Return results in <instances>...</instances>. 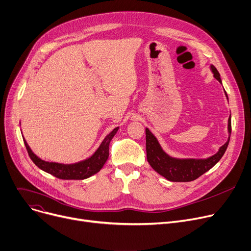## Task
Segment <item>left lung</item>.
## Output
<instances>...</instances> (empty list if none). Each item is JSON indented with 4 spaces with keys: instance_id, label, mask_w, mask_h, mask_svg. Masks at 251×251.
Wrapping results in <instances>:
<instances>
[{
    "instance_id": "1",
    "label": "left lung",
    "mask_w": 251,
    "mask_h": 251,
    "mask_svg": "<svg viewBox=\"0 0 251 251\" xmlns=\"http://www.w3.org/2000/svg\"><path fill=\"white\" fill-rule=\"evenodd\" d=\"M214 76L220 82V75L214 65H211ZM226 94V92H225ZM227 97V94H226ZM229 137L219 151L207 159H176L166 154L161 149L154 135L147 128L146 132V155L151 168L160 176L171 181H192L211 170L224 155L231 135V119L228 120Z\"/></svg>"
}]
</instances>
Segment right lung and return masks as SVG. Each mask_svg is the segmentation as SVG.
<instances>
[{
    "label": "right lung",
    "mask_w": 251,
    "mask_h": 251,
    "mask_svg": "<svg viewBox=\"0 0 251 251\" xmlns=\"http://www.w3.org/2000/svg\"><path fill=\"white\" fill-rule=\"evenodd\" d=\"M118 129V127L115 128L109 135L106 136L97 151L90 158L74 164H62L42 160L32 152L25 139L24 143L31 160L40 170L61 179H85L100 172V170L104 166L109 157V144Z\"/></svg>",
    "instance_id": "obj_1"
}]
</instances>
